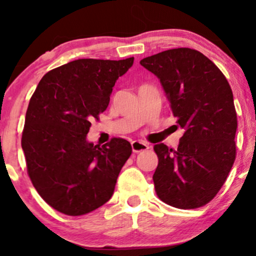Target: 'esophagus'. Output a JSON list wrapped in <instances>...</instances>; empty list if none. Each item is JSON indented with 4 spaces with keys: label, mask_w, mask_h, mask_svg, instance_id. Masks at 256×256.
Returning a JSON list of instances; mask_svg holds the SVG:
<instances>
[{
    "label": "esophagus",
    "mask_w": 256,
    "mask_h": 256,
    "mask_svg": "<svg viewBox=\"0 0 256 256\" xmlns=\"http://www.w3.org/2000/svg\"><path fill=\"white\" fill-rule=\"evenodd\" d=\"M131 146H132V150H134V152H146L149 149V146L144 142H140V140H134V142L131 143Z\"/></svg>",
    "instance_id": "34e87169"
}]
</instances>
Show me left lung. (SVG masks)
Listing matches in <instances>:
<instances>
[{
  "label": "left lung",
  "mask_w": 256,
  "mask_h": 256,
  "mask_svg": "<svg viewBox=\"0 0 256 256\" xmlns=\"http://www.w3.org/2000/svg\"><path fill=\"white\" fill-rule=\"evenodd\" d=\"M140 64L160 79L177 126L184 128L177 149L154 146L158 198L180 210L202 207L222 189L236 158L237 114L230 84L195 49H170Z\"/></svg>",
  "instance_id": "left-lung-1"
}]
</instances>
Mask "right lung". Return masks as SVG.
<instances>
[{"label":"right lung","mask_w":256,"mask_h":256,"mask_svg":"<svg viewBox=\"0 0 256 256\" xmlns=\"http://www.w3.org/2000/svg\"><path fill=\"white\" fill-rule=\"evenodd\" d=\"M132 64L134 58L71 61L46 73L31 96L22 136L26 168L40 198L58 212L84 216L113 195L130 142L114 137L94 146L86 134Z\"/></svg>","instance_id":"right-lung-1"}]
</instances>
